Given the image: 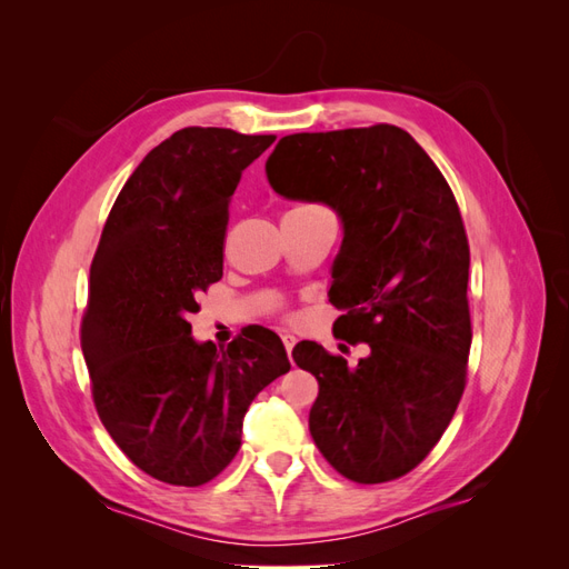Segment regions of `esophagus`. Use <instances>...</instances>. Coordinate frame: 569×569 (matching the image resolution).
<instances>
[{
    "label": "esophagus",
    "instance_id": "obj_1",
    "mask_svg": "<svg viewBox=\"0 0 569 569\" xmlns=\"http://www.w3.org/2000/svg\"><path fill=\"white\" fill-rule=\"evenodd\" d=\"M282 343H284V349H287V353L291 356V349L297 347V337L295 335H282Z\"/></svg>",
    "mask_w": 569,
    "mask_h": 569
}]
</instances>
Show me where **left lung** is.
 <instances>
[{
    "label": "left lung",
    "instance_id": "obj_1",
    "mask_svg": "<svg viewBox=\"0 0 569 569\" xmlns=\"http://www.w3.org/2000/svg\"><path fill=\"white\" fill-rule=\"evenodd\" d=\"M266 173L278 194L339 213L335 327L370 347L356 368L316 341L295 347L318 380L311 437L358 485L399 479L435 449L468 380L470 244L456 197L425 149L387 123L287 134Z\"/></svg>",
    "mask_w": 569,
    "mask_h": 569
}]
</instances>
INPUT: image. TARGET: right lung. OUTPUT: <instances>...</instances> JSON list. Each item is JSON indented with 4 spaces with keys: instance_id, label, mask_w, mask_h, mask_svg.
<instances>
[{
    "instance_id": "obj_1",
    "label": "right lung",
    "mask_w": 569,
    "mask_h": 569,
    "mask_svg": "<svg viewBox=\"0 0 569 569\" xmlns=\"http://www.w3.org/2000/svg\"><path fill=\"white\" fill-rule=\"evenodd\" d=\"M274 134L182 128L120 189L90 268L80 347L101 425L137 468L201 487L242 446L256 393L291 366L253 325L228 349L194 341L189 313L222 278L230 197Z\"/></svg>"
}]
</instances>
